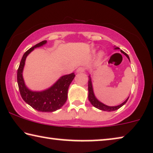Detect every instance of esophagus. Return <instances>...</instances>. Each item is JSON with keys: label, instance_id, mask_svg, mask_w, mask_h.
Instances as JSON below:
<instances>
[{"label": "esophagus", "instance_id": "esophagus-1", "mask_svg": "<svg viewBox=\"0 0 153 153\" xmlns=\"http://www.w3.org/2000/svg\"><path fill=\"white\" fill-rule=\"evenodd\" d=\"M84 71H85V69L83 68H81H81H79L76 69V73H82V72H84Z\"/></svg>", "mask_w": 153, "mask_h": 153}]
</instances>
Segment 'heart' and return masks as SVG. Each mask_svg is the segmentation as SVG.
I'll list each match as a JSON object with an SVG mask.
<instances>
[{"mask_svg":"<svg viewBox=\"0 0 153 153\" xmlns=\"http://www.w3.org/2000/svg\"><path fill=\"white\" fill-rule=\"evenodd\" d=\"M104 52H102V51L100 52V53H99V59H102V58H103V57H104Z\"/></svg>","mask_w":153,"mask_h":153,"instance_id":"b5f03b06","label":"heart"}]
</instances>
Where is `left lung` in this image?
<instances>
[{
  "instance_id": "obj_1",
  "label": "left lung",
  "mask_w": 153,
  "mask_h": 153,
  "mask_svg": "<svg viewBox=\"0 0 153 153\" xmlns=\"http://www.w3.org/2000/svg\"><path fill=\"white\" fill-rule=\"evenodd\" d=\"M115 49H120V48H118V47L115 48ZM121 53H123L124 55L126 56V57L128 58V60L130 62V60H129V56L127 55L126 53H125L123 50H120ZM88 100L92 104V105L93 106H95V108H98V109L102 110V111H114L118 110V108H120L121 106H123L124 104L126 103L127 102V100L129 99V97H127V99H126L125 102H123L122 104H119L118 106H107L106 104H104L101 102L99 100H97V98L95 97V93H94L93 91V83H92V79H91V75L88 76Z\"/></svg>"
}]
</instances>
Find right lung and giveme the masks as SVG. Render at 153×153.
<instances>
[{
    "label": "right lung",
    "instance_id": "1",
    "mask_svg": "<svg viewBox=\"0 0 153 153\" xmlns=\"http://www.w3.org/2000/svg\"><path fill=\"white\" fill-rule=\"evenodd\" d=\"M47 42V40H44L37 44L24 54L17 70V83L22 99L31 107L41 112H53L61 108L66 102L68 88L74 79V73L62 76L51 87L41 91H33L29 89L23 77L27 56L35 48L40 47Z\"/></svg>",
    "mask_w": 153,
    "mask_h": 153
}]
</instances>
